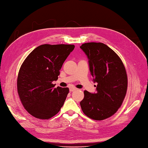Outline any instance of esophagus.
<instances>
[{"label": "esophagus", "mask_w": 148, "mask_h": 148, "mask_svg": "<svg viewBox=\"0 0 148 148\" xmlns=\"http://www.w3.org/2000/svg\"><path fill=\"white\" fill-rule=\"evenodd\" d=\"M77 90V88H75V87H71L69 88V91L70 92H73V91H75V90Z\"/></svg>", "instance_id": "obj_1"}]
</instances>
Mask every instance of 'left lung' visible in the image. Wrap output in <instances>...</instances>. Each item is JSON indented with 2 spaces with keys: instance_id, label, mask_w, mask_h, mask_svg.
I'll return each instance as SVG.
<instances>
[{
  "instance_id": "left-lung-1",
  "label": "left lung",
  "mask_w": 148,
  "mask_h": 148,
  "mask_svg": "<svg viewBox=\"0 0 148 148\" xmlns=\"http://www.w3.org/2000/svg\"><path fill=\"white\" fill-rule=\"evenodd\" d=\"M88 58L96 93L84 92L80 105L84 114L95 120L112 116L121 107L127 89V75L120 57L103 43L90 42L80 47Z\"/></svg>"
}]
</instances>
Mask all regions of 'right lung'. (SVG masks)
Here are the masks:
<instances>
[{"label":"right lung","mask_w":148,"mask_h":148,"mask_svg":"<svg viewBox=\"0 0 148 148\" xmlns=\"http://www.w3.org/2000/svg\"><path fill=\"white\" fill-rule=\"evenodd\" d=\"M74 45L44 44L34 49L21 66L17 92L27 112L39 119L55 116L63 106L68 88H54L64 61Z\"/></svg>","instance_id":"add662e5"}]
</instances>
